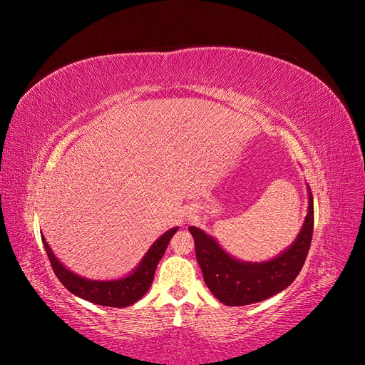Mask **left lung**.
Here are the masks:
<instances>
[{
	"instance_id": "left-lung-1",
	"label": "left lung",
	"mask_w": 365,
	"mask_h": 365,
	"mask_svg": "<svg viewBox=\"0 0 365 365\" xmlns=\"http://www.w3.org/2000/svg\"><path fill=\"white\" fill-rule=\"evenodd\" d=\"M189 230L204 282L217 300L227 306L259 303L288 288L303 268L314 233L312 193L309 189L307 215L294 244L268 262L252 263L231 257L215 237L196 227Z\"/></svg>"
}]
</instances>
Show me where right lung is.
Here are the masks:
<instances>
[{"mask_svg":"<svg viewBox=\"0 0 365 365\" xmlns=\"http://www.w3.org/2000/svg\"><path fill=\"white\" fill-rule=\"evenodd\" d=\"M176 231H178V227L165 231L161 237L153 242L152 247L146 252V256L138 263V267L129 275H126V277L118 280L101 282L81 277V275H77L65 268L56 259L43 236L42 244L47 251V256L54 274H56V277L71 294L83 298L86 302H91L101 306L126 307L138 302L140 298L149 291L153 282V275H155L157 264L164 256V251L168 248L169 242Z\"/></svg>","mask_w":365,"mask_h":365,"instance_id":"obj_1","label":"right lung"}]
</instances>
